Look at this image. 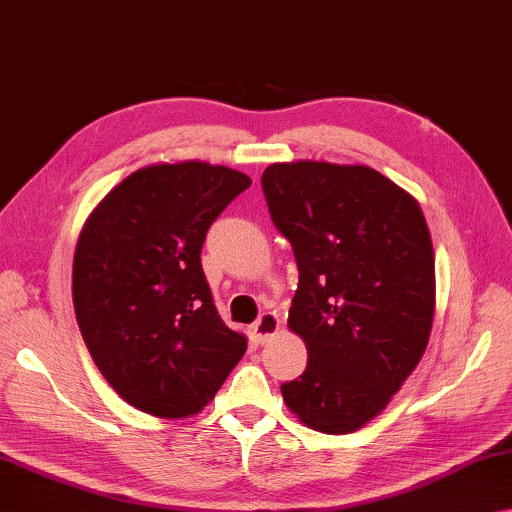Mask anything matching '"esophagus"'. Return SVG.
Instances as JSON below:
<instances>
[{
    "label": "esophagus",
    "mask_w": 512,
    "mask_h": 512,
    "mask_svg": "<svg viewBox=\"0 0 512 512\" xmlns=\"http://www.w3.org/2000/svg\"><path fill=\"white\" fill-rule=\"evenodd\" d=\"M279 327H281L279 325V318L274 316V313L267 311V313H263V316L254 322V336L261 343H267L274 334L279 332Z\"/></svg>",
    "instance_id": "esophagus-1"
}]
</instances>
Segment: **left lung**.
<instances>
[{"instance_id": "1", "label": "left lung", "mask_w": 512, "mask_h": 512, "mask_svg": "<svg viewBox=\"0 0 512 512\" xmlns=\"http://www.w3.org/2000/svg\"><path fill=\"white\" fill-rule=\"evenodd\" d=\"M272 222L300 283L288 329L309 352L281 384L306 428L348 435L389 405L426 352L435 251L419 201L366 164L274 162L263 171Z\"/></svg>"}]
</instances>
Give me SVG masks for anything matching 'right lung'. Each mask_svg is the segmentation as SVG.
Wrapping results in <instances>:
<instances>
[{
    "mask_svg": "<svg viewBox=\"0 0 512 512\" xmlns=\"http://www.w3.org/2000/svg\"><path fill=\"white\" fill-rule=\"evenodd\" d=\"M251 178L206 160L132 171L86 217L73 306L98 371L155 419L199 414L247 350L203 277L206 231Z\"/></svg>",
    "mask_w": 512,
    "mask_h": 512,
    "instance_id": "obj_1",
    "label": "right lung"
}]
</instances>
